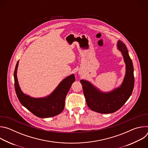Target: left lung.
<instances>
[{
  "mask_svg": "<svg viewBox=\"0 0 148 148\" xmlns=\"http://www.w3.org/2000/svg\"><path fill=\"white\" fill-rule=\"evenodd\" d=\"M117 46L126 64V74L120 87L110 92L103 93L90 82L84 79L80 81L88 107L93 111L101 114H110L118 111L129 99L134 90V75L132 60L127 47L122 41H118Z\"/></svg>",
  "mask_w": 148,
  "mask_h": 148,
  "instance_id": "obj_1",
  "label": "left lung"
}]
</instances>
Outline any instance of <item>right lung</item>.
I'll return each mask as SVG.
<instances>
[{
    "mask_svg": "<svg viewBox=\"0 0 148 148\" xmlns=\"http://www.w3.org/2000/svg\"><path fill=\"white\" fill-rule=\"evenodd\" d=\"M18 61L14 71V88L17 97L23 106L39 118H49L60 114L64 108L65 99L72 85L75 81L72 74L63 79L53 92L43 98H34L24 94L21 91L17 78Z\"/></svg>",
    "mask_w": 148,
    "mask_h": 148,
    "instance_id": "obj_1",
    "label": "right lung"
}]
</instances>
